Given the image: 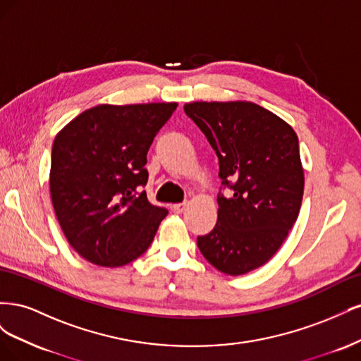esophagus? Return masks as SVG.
<instances>
[{
    "label": "esophagus",
    "instance_id": "obj_1",
    "mask_svg": "<svg viewBox=\"0 0 361 361\" xmlns=\"http://www.w3.org/2000/svg\"><path fill=\"white\" fill-rule=\"evenodd\" d=\"M187 206H188V202H182V203H174L173 204V211L176 212V214H180V212H183L185 209H187Z\"/></svg>",
    "mask_w": 361,
    "mask_h": 361
}]
</instances>
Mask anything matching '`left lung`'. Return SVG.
<instances>
[{"label": "left lung", "instance_id": "left-lung-1", "mask_svg": "<svg viewBox=\"0 0 361 361\" xmlns=\"http://www.w3.org/2000/svg\"><path fill=\"white\" fill-rule=\"evenodd\" d=\"M183 111L209 141L221 179L218 220L197 238L204 259L241 276L274 256L297 221L304 171L295 130L251 102H192ZM231 190L227 198L221 189Z\"/></svg>", "mask_w": 361, "mask_h": 361}]
</instances>
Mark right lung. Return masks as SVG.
I'll return each mask as SVG.
<instances>
[{
  "label": "right lung",
  "instance_id": "right-lung-1",
  "mask_svg": "<svg viewBox=\"0 0 361 361\" xmlns=\"http://www.w3.org/2000/svg\"><path fill=\"white\" fill-rule=\"evenodd\" d=\"M178 104L97 105L63 128L51 152V199L85 260L123 267L154 241L166 207L147 200V152Z\"/></svg>",
  "mask_w": 361,
  "mask_h": 361
}]
</instances>
